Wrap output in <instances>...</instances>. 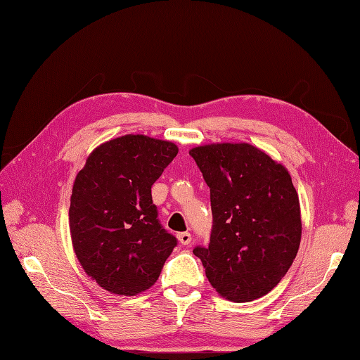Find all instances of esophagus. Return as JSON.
Listing matches in <instances>:
<instances>
[{
	"label": "esophagus",
	"mask_w": 360,
	"mask_h": 360,
	"mask_svg": "<svg viewBox=\"0 0 360 360\" xmlns=\"http://www.w3.org/2000/svg\"><path fill=\"white\" fill-rule=\"evenodd\" d=\"M177 238H179L181 246H188V244H191V241H192V235L189 232H180L177 235Z\"/></svg>",
	"instance_id": "34e87169"
}]
</instances>
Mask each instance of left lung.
<instances>
[{"label":"left lung","mask_w":360,"mask_h":360,"mask_svg":"<svg viewBox=\"0 0 360 360\" xmlns=\"http://www.w3.org/2000/svg\"><path fill=\"white\" fill-rule=\"evenodd\" d=\"M189 154L212 209L210 243L194 255L221 296L258 300L281 281L300 249V198L290 174L249 143L205 145Z\"/></svg>","instance_id":"left-lung-1"}]
</instances>
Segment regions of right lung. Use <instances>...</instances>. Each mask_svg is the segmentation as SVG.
<instances>
[{"label":"right lung","instance_id":"right-lung-1","mask_svg":"<svg viewBox=\"0 0 360 360\" xmlns=\"http://www.w3.org/2000/svg\"><path fill=\"white\" fill-rule=\"evenodd\" d=\"M177 153L172 142L128 134L96 148L76 175L68 210L73 249L105 290L134 296L150 288L177 246L151 195Z\"/></svg>","mask_w":360,"mask_h":360}]
</instances>
